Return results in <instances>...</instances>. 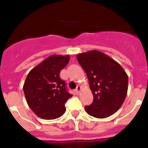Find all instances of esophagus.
Masks as SVG:
<instances>
[{"label":"esophagus","instance_id":"esophagus-1","mask_svg":"<svg viewBox=\"0 0 148 148\" xmlns=\"http://www.w3.org/2000/svg\"><path fill=\"white\" fill-rule=\"evenodd\" d=\"M81 90H82V87H81V86L78 85V86H77L76 89H75V92H76L77 93H79V92H80V91H81Z\"/></svg>","mask_w":148,"mask_h":148}]
</instances>
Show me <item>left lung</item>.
Returning <instances> with one entry per match:
<instances>
[{
  "label": "left lung",
  "instance_id": "left-lung-1",
  "mask_svg": "<svg viewBox=\"0 0 148 148\" xmlns=\"http://www.w3.org/2000/svg\"><path fill=\"white\" fill-rule=\"evenodd\" d=\"M77 59L87 74L93 95V101L86 106V112L99 119L114 114L126 98L128 89L126 72L118 62L97 50L78 54Z\"/></svg>",
  "mask_w": 148,
  "mask_h": 148
}]
</instances>
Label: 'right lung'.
Segmentation results:
<instances>
[{
    "mask_svg": "<svg viewBox=\"0 0 148 148\" xmlns=\"http://www.w3.org/2000/svg\"><path fill=\"white\" fill-rule=\"evenodd\" d=\"M70 56L53 55L34 67L27 75L23 92L29 107L38 117L55 119L65 113V103L73 96L67 92L60 72Z\"/></svg>",
    "mask_w": 148,
    "mask_h": 148,
    "instance_id": "add662e5",
    "label": "right lung"
}]
</instances>
